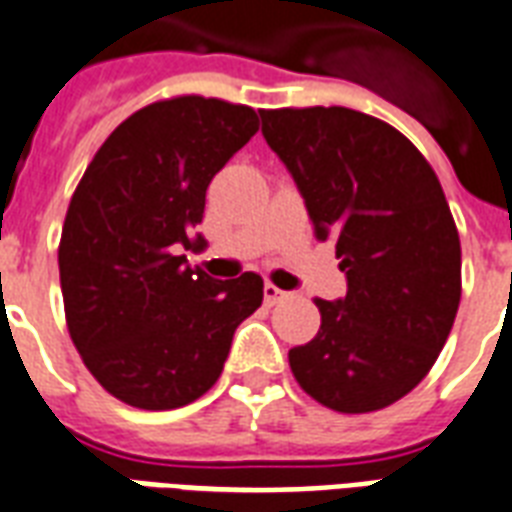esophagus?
<instances>
[{"mask_svg":"<svg viewBox=\"0 0 512 512\" xmlns=\"http://www.w3.org/2000/svg\"><path fill=\"white\" fill-rule=\"evenodd\" d=\"M263 295H266V304L274 306V304H279V301H285L287 290H279V287H276V285L266 282V287H263Z\"/></svg>","mask_w":512,"mask_h":512,"instance_id":"esophagus-1","label":"esophagus"}]
</instances>
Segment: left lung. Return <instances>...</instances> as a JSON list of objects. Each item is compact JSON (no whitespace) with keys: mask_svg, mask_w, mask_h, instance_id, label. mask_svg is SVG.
Wrapping results in <instances>:
<instances>
[{"mask_svg":"<svg viewBox=\"0 0 512 512\" xmlns=\"http://www.w3.org/2000/svg\"><path fill=\"white\" fill-rule=\"evenodd\" d=\"M320 241H336L347 293L317 301L320 331L290 350L312 399L374 412L418 385L461 301V244L439 179L391 124L350 108L260 111Z\"/></svg>","mask_w":512,"mask_h":512,"instance_id":"8db88e82","label":"left lung"}]
</instances>
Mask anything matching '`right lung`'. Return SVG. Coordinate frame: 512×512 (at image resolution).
Segmentation results:
<instances>
[{
  "mask_svg": "<svg viewBox=\"0 0 512 512\" xmlns=\"http://www.w3.org/2000/svg\"><path fill=\"white\" fill-rule=\"evenodd\" d=\"M260 121L246 105L176 97L111 132L75 189L62 244L64 314L86 369L140 410H176L219 380L263 279L189 266L206 249V189Z\"/></svg>",
  "mask_w": 512,
  "mask_h": 512,
  "instance_id": "right-lung-1",
  "label": "right lung"
}]
</instances>
